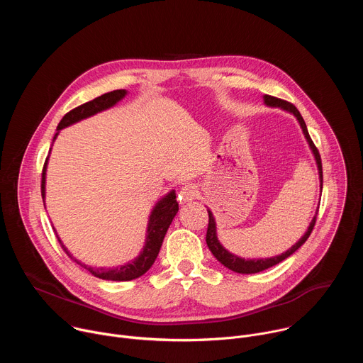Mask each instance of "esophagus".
<instances>
[{"mask_svg":"<svg viewBox=\"0 0 363 363\" xmlns=\"http://www.w3.org/2000/svg\"><path fill=\"white\" fill-rule=\"evenodd\" d=\"M198 196H199V191H198V186L195 184H186L185 186H182V189L179 192L181 202H188V201H192Z\"/></svg>","mask_w":363,"mask_h":363,"instance_id":"obj_1","label":"esophagus"}]
</instances>
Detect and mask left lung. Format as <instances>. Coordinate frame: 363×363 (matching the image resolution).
<instances>
[{"label": "left lung", "instance_id": "left-lung-1", "mask_svg": "<svg viewBox=\"0 0 363 363\" xmlns=\"http://www.w3.org/2000/svg\"><path fill=\"white\" fill-rule=\"evenodd\" d=\"M264 103L267 106H272V108H281L290 113H293L301 129H303V133L310 145V149L313 150V155L316 158V162H318V168H319V177H320V191L323 188V171H322V160H320V153L318 150V147L315 146L312 138H310L308 132H307V128H306V123L300 115V112L297 111V108L293 105V103L290 101H286L283 99H279V97H274V96H269L266 94L264 96ZM208 230H206V237H205V241H206V245H208V248L211 250V252L214 254V257L217 258V260L224 264L227 269L235 272V273H241V274H252V273H260L263 270H267L279 263H281L283 260H286L287 257H290L296 250H298L304 242L308 238V235L312 234L313 228H315V224H316V218H318V213L315 216V218L312 220V223H310L306 234L290 248L287 250L286 252H283L281 255H276V257H272V258H257V260H244V258H240L231 252H228L218 241L217 238V230H216V221H214V217H213V213L208 211Z\"/></svg>", "mask_w": 363, "mask_h": 363}]
</instances>
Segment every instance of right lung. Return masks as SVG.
<instances>
[{
    "label": "right lung",
    "mask_w": 363,
    "mask_h": 363,
    "mask_svg": "<svg viewBox=\"0 0 363 363\" xmlns=\"http://www.w3.org/2000/svg\"><path fill=\"white\" fill-rule=\"evenodd\" d=\"M126 94V90L121 89V90H113V91H109V93H105L101 94L90 101H86L83 103V105L72 109L70 112H67L63 119L60 121L59 126H57V132L69 125H73L82 119H86L89 116H93L96 115L97 112H101L105 109H109L112 108L113 105H116V103L125 97ZM57 136V133H56ZM55 136V138H56ZM45 167H47V160L44 162V167H43V174H41V196H43V202H44V195H45ZM177 195H175V191H171L165 198H162L157 205H155V208L149 217V224H147V235H146V244L143 247V251L140 252V255L136 258V260H133L132 263H128L125 266H121V267H116V269H96V267H89L80 262H77L76 258H73L67 248L62 244L60 238H59V242L62 245V248L66 251V254H69V257H72L73 260L84 267L87 272H90L94 277H99V279H103V280H113V281H129V280H133V279H138L140 277L142 274H145L150 267L152 264L155 263V260H157L158 257V252L161 250V245H162V241H164V237L174 220V217L177 216L178 213V202H177Z\"/></svg>",
    "instance_id": "right-lung-1"
}]
</instances>
